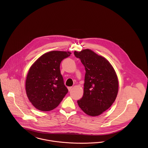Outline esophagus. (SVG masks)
I'll return each instance as SVG.
<instances>
[{"label": "esophagus", "instance_id": "esophagus-1", "mask_svg": "<svg viewBox=\"0 0 148 148\" xmlns=\"http://www.w3.org/2000/svg\"><path fill=\"white\" fill-rule=\"evenodd\" d=\"M68 90H69V91H70V90H72V86H69V87H68Z\"/></svg>", "mask_w": 148, "mask_h": 148}]
</instances>
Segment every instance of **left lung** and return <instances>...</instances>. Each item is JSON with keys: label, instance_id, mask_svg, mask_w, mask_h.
Masks as SVG:
<instances>
[{"label": "left lung", "instance_id": "1", "mask_svg": "<svg viewBox=\"0 0 148 148\" xmlns=\"http://www.w3.org/2000/svg\"><path fill=\"white\" fill-rule=\"evenodd\" d=\"M85 66L84 94L77 104L88 115L101 114L113 104L119 90L116 73L109 62L93 51L86 49L75 51Z\"/></svg>", "mask_w": 148, "mask_h": 148}]
</instances>
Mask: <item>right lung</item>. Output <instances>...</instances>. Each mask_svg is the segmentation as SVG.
Returning <instances> with one entry per match:
<instances>
[{"instance_id":"add662e5","label":"right lung","mask_w":148,"mask_h":148,"mask_svg":"<svg viewBox=\"0 0 148 148\" xmlns=\"http://www.w3.org/2000/svg\"><path fill=\"white\" fill-rule=\"evenodd\" d=\"M71 54L69 52L51 51L42 55L31 66L25 80V90L29 100L38 110L54 109L68 93L60 65Z\"/></svg>"}]
</instances>
